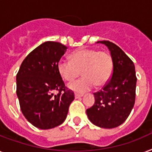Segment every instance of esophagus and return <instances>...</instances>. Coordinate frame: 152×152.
<instances>
[{
  "label": "esophagus",
  "instance_id": "obj_1",
  "mask_svg": "<svg viewBox=\"0 0 152 152\" xmlns=\"http://www.w3.org/2000/svg\"><path fill=\"white\" fill-rule=\"evenodd\" d=\"M83 97V94H75V98L76 99H78V98H80V97Z\"/></svg>",
  "mask_w": 152,
  "mask_h": 152
}]
</instances>
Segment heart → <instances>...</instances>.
Masks as SVG:
<instances>
[{
  "label": "heart",
  "mask_w": 152,
  "mask_h": 152,
  "mask_svg": "<svg viewBox=\"0 0 152 152\" xmlns=\"http://www.w3.org/2000/svg\"><path fill=\"white\" fill-rule=\"evenodd\" d=\"M113 70V62L109 53L94 49H80L70 55V61L61 59L58 71L63 80L72 82L80 74L83 77L68 85L76 93L90 91L95 85L102 87L108 82Z\"/></svg>",
  "instance_id": "b5f03b06"
}]
</instances>
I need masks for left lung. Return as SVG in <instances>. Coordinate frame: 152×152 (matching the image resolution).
Returning <instances> with one entry per match:
<instances>
[{
	"label": "left lung",
	"instance_id": "1",
	"mask_svg": "<svg viewBox=\"0 0 152 152\" xmlns=\"http://www.w3.org/2000/svg\"><path fill=\"white\" fill-rule=\"evenodd\" d=\"M110 51L113 71L102 90L94 94V104L87 109L89 120L94 125L112 129L123 124L134 108L136 96L135 66L120 48L110 41H97Z\"/></svg>",
	"mask_w": 152,
	"mask_h": 152
}]
</instances>
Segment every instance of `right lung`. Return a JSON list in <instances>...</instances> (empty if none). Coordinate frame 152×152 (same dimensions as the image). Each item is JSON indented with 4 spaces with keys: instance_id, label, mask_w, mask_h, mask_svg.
Returning <instances> with one entry per match:
<instances>
[{
    "instance_id": "right-lung-1",
    "label": "right lung",
    "mask_w": 152,
    "mask_h": 152,
    "mask_svg": "<svg viewBox=\"0 0 152 152\" xmlns=\"http://www.w3.org/2000/svg\"><path fill=\"white\" fill-rule=\"evenodd\" d=\"M67 48L58 42H44L27 55L16 76L21 111L28 122L39 129L61 125L74 100V93L65 89L58 71V61ZM55 90L59 94L54 95Z\"/></svg>"
}]
</instances>
